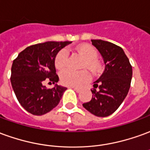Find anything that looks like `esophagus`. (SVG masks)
Segmentation results:
<instances>
[{
	"mask_svg": "<svg viewBox=\"0 0 150 150\" xmlns=\"http://www.w3.org/2000/svg\"><path fill=\"white\" fill-rule=\"evenodd\" d=\"M71 88H73V89L75 90V91H76L77 93H79L80 91H81V89L80 88H76V87H71Z\"/></svg>",
	"mask_w": 150,
	"mask_h": 150,
	"instance_id": "esophagus-1",
	"label": "esophagus"
}]
</instances>
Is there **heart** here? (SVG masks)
<instances>
[{"label":"heart","mask_w":150,"mask_h":150,"mask_svg":"<svg viewBox=\"0 0 150 150\" xmlns=\"http://www.w3.org/2000/svg\"><path fill=\"white\" fill-rule=\"evenodd\" d=\"M78 53L84 57L85 62H83V67L88 68L92 71L96 72L100 69V64L97 62V51L93 46L88 45H83L78 47ZM68 53L67 50H61L57 53L55 58V67L58 70H62L67 65ZM88 73L84 71H75L72 70H65L60 73V79L64 85L70 87H78L82 85L89 79Z\"/></svg>","instance_id":"obj_1"}]
</instances>
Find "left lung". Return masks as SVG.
Listing matches in <instances>:
<instances>
[{
	"instance_id": "left-lung-1",
	"label": "left lung",
	"mask_w": 150,
	"mask_h": 150,
	"mask_svg": "<svg viewBox=\"0 0 150 150\" xmlns=\"http://www.w3.org/2000/svg\"><path fill=\"white\" fill-rule=\"evenodd\" d=\"M102 57L105 70L94 82L92 100L83 104L88 111L98 117L112 115L122 104L130 88L132 67L122 48L102 40H91Z\"/></svg>"
}]
</instances>
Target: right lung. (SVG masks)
Wrapping results in <instances>:
<instances>
[{
	"label": "right lung",
	"mask_w": 150,
	"mask_h": 150,
	"mask_svg": "<svg viewBox=\"0 0 150 150\" xmlns=\"http://www.w3.org/2000/svg\"><path fill=\"white\" fill-rule=\"evenodd\" d=\"M71 41L36 44L26 48L13 62L11 84L21 105L34 115H43L60 102L66 87L55 84L52 88L44 85L45 79L58 82L55 58L62 49Z\"/></svg>",
	"instance_id": "right-lung-1"
}]
</instances>
